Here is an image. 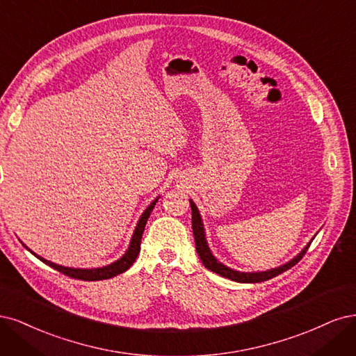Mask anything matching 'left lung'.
I'll return each mask as SVG.
<instances>
[{
  "label": "left lung",
  "mask_w": 356,
  "mask_h": 356,
  "mask_svg": "<svg viewBox=\"0 0 356 356\" xmlns=\"http://www.w3.org/2000/svg\"><path fill=\"white\" fill-rule=\"evenodd\" d=\"M191 202V210H192V231H193V238H195V248H197V253L202 261V265L207 268L211 272H216L217 275H220V277L223 278H227V280H232L235 282H244V284H253V282H261V281H268L273 277H277V275L289 270L290 268H293L297 261H299L305 253L307 251L309 245H311V243H309L299 254H297L296 257H293L290 261L284 263V265L278 266V268H273V269H268V270H260V272H241V270H235V269H231L227 268L226 265H223V263H220L219 260H217L214 257V254L211 253V250L209 247V243H207V238H205V229H204V223H202V219H201V214H200V210L197 209V205H195V202L192 200H189ZM316 236V235H315Z\"/></svg>",
  "instance_id": "1"
}]
</instances>
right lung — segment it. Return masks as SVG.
Returning <instances> with one entry per match:
<instances>
[{"instance_id": "add662e5", "label": "right lung", "mask_w": 356, "mask_h": 356, "mask_svg": "<svg viewBox=\"0 0 356 356\" xmlns=\"http://www.w3.org/2000/svg\"><path fill=\"white\" fill-rule=\"evenodd\" d=\"M159 197H156L151 204L147 205L146 210L142 213V216L139 217V222H137L136 227H134V232L131 235V239H130V244H129V248L125 250V253L115 261H112L111 265H106V266H102V268H91V269H81V268H67V266H62V265H57V263H53L50 260H45L44 257L38 256L33 253V251L31 248H28L24 243V247L28 248V251H31V253L35 256L37 259H40L42 263H45V265H49L50 268L56 269L62 272L63 275H67V277L71 278H76V280H83V281H100V280H108V278H112V277H117V275L122 273L127 270L137 257V254H139L140 251V241H142V235H143V231H145V225L149 219V216H151L155 204L158 202Z\"/></svg>"}]
</instances>
